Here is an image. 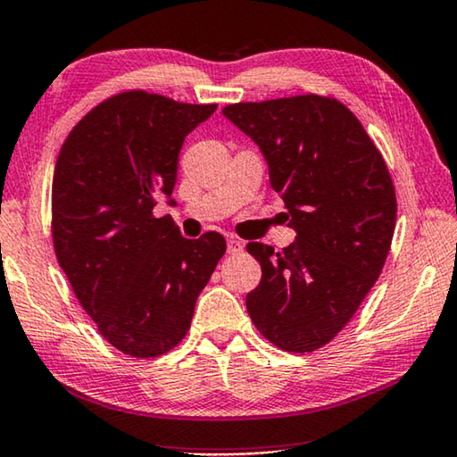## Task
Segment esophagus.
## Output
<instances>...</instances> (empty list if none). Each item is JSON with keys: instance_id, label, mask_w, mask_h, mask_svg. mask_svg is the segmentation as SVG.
<instances>
[{"instance_id": "1", "label": "esophagus", "mask_w": 457, "mask_h": 457, "mask_svg": "<svg viewBox=\"0 0 457 457\" xmlns=\"http://www.w3.org/2000/svg\"><path fill=\"white\" fill-rule=\"evenodd\" d=\"M243 247H245L243 241H238L237 237H228L227 238V249H228L230 255H235V253H241Z\"/></svg>"}]
</instances>
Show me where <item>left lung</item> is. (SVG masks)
Here are the masks:
<instances>
[{
    "label": "left lung",
    "mask_w": 457,
    "mask_h": 457,
    "mask_svg": "<svg viewBox=\"0 0 457 457\" xmlns=\"http://www.w3.org/2000/svg\"><path fill=\"white\" fill-rule=\"evenodd\" d=\"M222 114L262 146L271 187L296 243H249L262 282L247 311L265 339L311 353L353 319L380 278L396 227V192L382 153L345 104L331 96L238 102Z\"/></svg>",
    "instance_id": "8db88e82"
}]
</instances>
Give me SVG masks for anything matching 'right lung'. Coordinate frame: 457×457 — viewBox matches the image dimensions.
I'll use <instances>...</instances> for the list:
<instances>
[{
  "instance_id": "1",
  "label": "right lung",
  "mask_w": 457,
  "mask_h": 457,
  "mask_svg": "<svg viewBox=\"0 0 457 457\" xmlns=\"http://www.w3.org/2000/svg\"><path fill=\"white\" fill-rule=\"evenodd\" d=\"M216 104L129 89L91 108L62 143L53 175V245L97 331L130 357H159L189 331L195 300L227 251L155 216L178 181L184 138Z\"/></svg>"
}]
</instances>
